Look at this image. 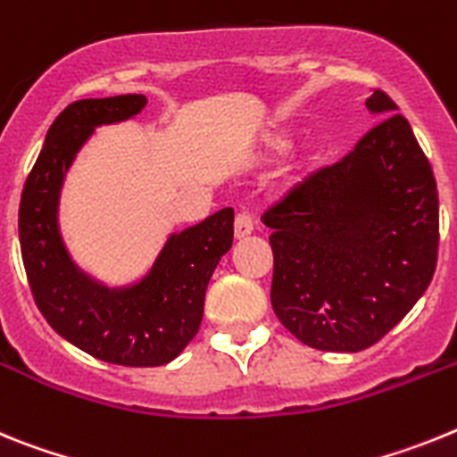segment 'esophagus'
Returning <instances> with one entry per match:
<instances>
[{
	"mask_svg": "<svg viewBox=\"0 0 457 457\" xmlns=\"http://www.w3.org/2000/svg\"><path fill=\"white\" fill-rule=\"evenodd\" d=\"M253 232V216L251 213H239V216L234 218V237L237 239H244L248 234Z\"/></svg>",
	"mask_w": 457,
	"mask_h": 457,
	"instance_id": "1",
	"label": "esophagus"
}]
</instances>
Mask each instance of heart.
Returning a JSON list of instances; mask_svg holds the SVG:
<instances>
[{"label":"heart","mask_w":457,"mask_h":457,"mask_svg":"<svg viewBox=\"0 0 457 457\" xmlns=\"http://www.w3.org/2000/svg\"><path fill=\"white\" fill-rule=\"evenodd\" d=\"M269 152L271 154H278V156H280V154H287L289 152V146H292V140H289L287 135H273L271 140H269Z\"/></svg>","instance_id":"heart-1"}]
</instances>
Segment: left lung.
Masks as SVG:
<instances>
[{
	"label": "left lung",
	"instance_id": "8db88e82",
	"mask_svg": "<svg viewBox=\"0 0 457 457\" xmlns=\"http://www.w3.org/2000/svg\"><path fill=\"white\" fill-rule=\"evenodd\" d=\"M366 105L382 121L262 216L271 228L273 312L322 352L382 340L437 267L439 197L428 156L382 89Z\"/></svg>",
	"mask_w": 457,
	"mask_h": 457
}]
</instances>
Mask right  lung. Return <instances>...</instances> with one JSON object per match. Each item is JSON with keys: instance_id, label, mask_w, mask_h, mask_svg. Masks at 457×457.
Instances as JSON below:
<instances>
[{"instance_id": "add662e5", "label": "right lung", "mask_w": 457, "mask_h": 457, "mask_svg": "<svg viewBox=\"0 0 457 457\" xmlns=\"http://www.w3.org/2000/svg\"><path fill=\"white\" fill-rule=\"evenodd\" d=\"M145 105L142 94L71 103L47 130L18 213L27 280L47 324L94 359L130 368L165 366L195 338L206 285L234 237L228 206L172 234L140 283L114 289L75 267L57 228L63 177L96 126L126 121Z\"/></svg>"}]
</instances>
